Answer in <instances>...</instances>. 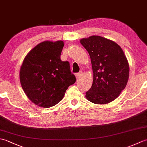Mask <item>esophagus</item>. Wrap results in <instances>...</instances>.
<instances>
[{
	"instance_id": "1",
	"label": "esophagus",
	"mask_w": 147,
	"mask_h": 147,
	"mask_svg": "<svg viewBox=\"0 0 147 147\" xmlns=\"http://www.w3.org/2000/svg\"><path fill=\"white\" fill-rule=\"evenodd\" d=\"M82 72H79V73H76V74H75V76H76V78L77 79H78L79 78L82 76Z\"/></svg>"
}]
</instances>
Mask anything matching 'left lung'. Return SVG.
<instances>
[{
  "mask_svg": "<svg viewBox=\"0 0 147 147\" xmlns=\"http://www.w3.org/2000/svg\"><path fill=\"white\" fill-rule=\"evenodd\" d=\"M80 43L88 51L93 72V84L86 97L92 103L105 104L114 100L125 88L129 64L116 43L100 36L83 38Z\"/></svg>",
  "mask_w": 147,
  "mask_h": 147,
  "instance_id": "1",
  "label": "left lung"
}]
</instances>
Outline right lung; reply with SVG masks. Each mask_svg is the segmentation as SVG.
<instances>
[{
	"mask_svg": "<svg viewBox=\"0 0 147 147\" xmlns=\"http://www.w3.org/2000/svg\"><path fill=\"white\" fill-rule=\"evenodd\" d=\"M63 47L62 41L40 43L27 54L21 65L22 88L40 107L49 108L58 104L68 87L76 82L69 62L61 60Z\"/></svg>",
	"mask_w": 147,
	"mask_h": 147,
	"instance_id": "add662e5",
	"label": "right lung"
}]
</instances>
